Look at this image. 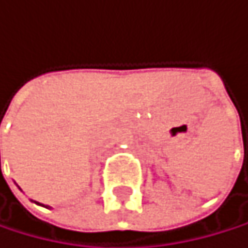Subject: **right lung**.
I'll list each match as a JSON object with an SVG mask.
<instances>
[{
	"label": "right lung",
	"mask_w": 248,
	"mask_h": 248,
	"mask_svg": "<svg viewBox=\"0 0 248 248\" xmlns=\"http://www.w3.org/2000/svg\"><path fill=\"white\" fill-rule=\"evenodd\" d=\"M0 167H1V159H0Z\"/></svg>",
	"instance_id": "1"
}]
</instances>
